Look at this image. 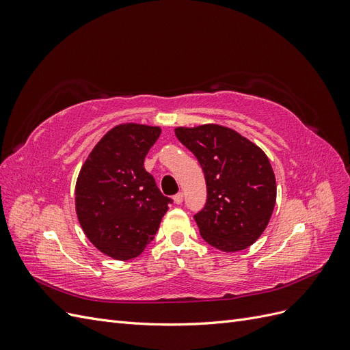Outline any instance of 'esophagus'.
<instances>
[{
    "mask_svg": "<svg viewBox=\"0 0 350 350\" xmlns=\"http://www.w3.org/2000/svg\"><path fill=\"white\" fill-rule=\"evenodd\" d=\"M174 201H175V204H181L183 201H184V194L183 193H178L176 196H174Z\"/></svg>",
    "mask_w": 350,
    "mask_h": 350,
    "instance_id": "esophagus-1",
    "label": "esophagus"
}]
</instances>
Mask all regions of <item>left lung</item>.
<instances>
[{
    "label": "left lung",
    "instance_id": "8db88e82",
    "mask_svg": "<svg viewBox=\"0 0 350 350\" xmlns=\"http://www.w3.org/2000/svg\"><path fill=\"white\" fill-rule=\"evenodd\" d=\"M175 135L204 172L207 200L194 215L201 238L225 252L252 245L276 204V178L266 153L217 124L179 126Z\"/></svg>",
    "mask_w": 350,
    "mask_h": 350
}]
</instances>
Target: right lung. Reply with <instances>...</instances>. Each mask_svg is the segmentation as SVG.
Listing matches in <instances>:
<instances>
[{
    "label": "right lung",
    "instance_id": "right-lung-1",
    "mask_svg": "<svg viewBox=\"0 0 350 350\" xmlns=\"http://www.w3.org/2000/svg\"><path fill=\"white\" fill-rule=\"evenodd\" d=\"M159 126L121 124L108 131L81 166L76 211L89 241L115 260H131L153 241L172 200L144 169Z\"/></svg>",
    "mask_w": 350,
    "mask_h": 350
}]
</instances>
